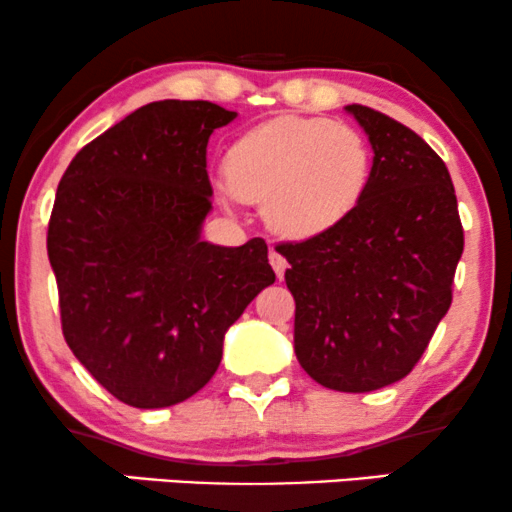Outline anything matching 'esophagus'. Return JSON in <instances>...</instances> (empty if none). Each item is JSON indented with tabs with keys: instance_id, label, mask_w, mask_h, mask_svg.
<instances>
[{
	"instance_id": "34e87169",
	"label": "esophagus",
	"mask_w": 512,
	"mask_h": 512,
	"mask_svg": "<svg viewBox=\"0 0 512 512\" xmlns=\"http://www.w3.org/2000/svg\"><path fill=\"white\" fill-rule=\"evenodd\" d=\"M270 266H273V270L277 273V277H285V270H287V258L280 254V251H275V249H270Z\"/></svg>"
}]
</instances>
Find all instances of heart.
Returning a JSON list of instances; mask_svg holds the SVG:
<instances>
[{
  "label": "heart",
  "instance_id": "heart-1",
  "mask_svg": "<svg viewBox=\"0 0 512 512\" xmlns=\"http://www.w3.org/2000/svg\"><path fill=\"white\" fill-rule=\"evenodd\" d=\"M370 168L368 142L351 125L280 116L230 149L220 192L263 204L280 235L306 239L349 216L365 194Z\"/></svg>",
  "mask_w": 512,
  "mask_h": 512
}]
</instances>
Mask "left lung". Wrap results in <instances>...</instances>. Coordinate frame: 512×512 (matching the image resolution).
Instances as JSON below:
<instances>
[{
  "label": "left lung",
  "instance_id": "obj_1",
  "mask_svg": "<svg viewBox=\"0 0 512 512\" xmlns=\"http://www.w3.org/2000/svg\"><path fill=\"white\" fill-rule=\"evenodd\" d=\"M346 111L375 151L365 194L342 223L275 249L289 261L301 368L327 389L363 394L422 358L451 306L465 239L437 151L370 106Z\"/></svg>",
  "mask_w": 512,
  "mask_h": 512
}]
</instances>
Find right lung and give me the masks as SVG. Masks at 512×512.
Instances as JSON below:
<instances>
[{
  "label": "right lung",
  "mask_w": 512,
  "mask_h": 512,
  "mask_svg": "<svg viewBox=\"0 0 512 512\" xmlns=\"http://www.w3.org/2000/svg\"><path fill=\"white\" fill-rule=\"evenodd\" d=\"M211 102H151L85 144L56 189L47 254L61 330L109 394L135 408L189 399L223 337L273 285L268 244L201 242L206 144L235 118Z\"/></svg>",
  "instance_id": "right-lung-1"
}]
</instances>
